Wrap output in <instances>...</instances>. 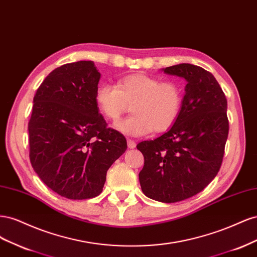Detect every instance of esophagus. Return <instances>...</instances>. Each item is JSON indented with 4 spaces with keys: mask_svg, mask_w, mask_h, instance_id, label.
Wrapping results in <instances>:
<instances>
[{
    "mask_svg": "<svg viewBox=\"0 0 257 257\" xmlns=\"http://www.w3.org/2000/svg\"><path fill=\"white\" fill-rule=\"evenodd\" d=\"M127 147L130 149H134L136 147V143L134 141H132V139H127Z\"/></svg>",
    "mask_w": 257,
    "mask_h": 257,
    "instance_id": "obj_1",
    "label": "esophagus"
}]
</instances>
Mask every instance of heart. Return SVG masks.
Here are the masks:
<instances>
[{"instance_id":"obj_1","label":"heart","mask_w":257,"mask_h":257,"mask_svg":"<svg viewBox=\"0 0 257 257\" xmlns=\"http://www.w3.org/2000/svg\"><path fill=\"white\" fill-rule=\"evenodd\" d=\"M99 110L108 120L118 122L132 106V114L116 124L130 136L163 133L177 121L182 107V91L174 81H161L145 74L118 80L116 85L100 84L95 93Z\"/></svg>"}]
</instances>
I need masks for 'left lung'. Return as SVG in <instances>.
I'll use <instances>...</instances> for the list:
<instances>
[{
  "label": "left lung",
  "mask_w": 257,
  "mask_h": 257,
  "mask_svg": "<svg viewBox=\"0 0 257 257\" xmlns=\"http://www.w3.org/2000/svg\"><path fill=\"white\" fill-rule=\"evenodd\" d=\"M164 72L186 80L185 95L173 127L137 145L145 159L139 182L147 197L177 203L203 191L219 173L229 130L227 99L200 66L182 63Z\"/></svg>",
  "instance_id": "8db88e82"
}]
</instances>
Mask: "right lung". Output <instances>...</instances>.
Returning <instances> with one entry per match:
<instances>
[{
    "label": "right lung",
    "mask_w": 257,
    "mask_h": 257,
    "mask_svg": "<svg viewBox=\"0 0 257 257\" xmlns=\"http://www.w3.org/2000/svg\"><path fill=\"white\" fill-rule=\"evenodd\" d=\"M99 77L92 61L64 64L46 77L33 98L31 164L48 188L68 199L99 195L108 168L127 148L98 112Z\"/></svg>",
    "instance_id": "obj_1"
}]
</instances>
